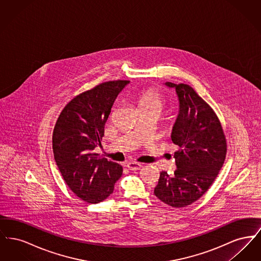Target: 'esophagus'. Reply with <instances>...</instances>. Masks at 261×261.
Wrapping results in <instances>:
<instances>
[{
	"instance_id": "34e87169",
	"label": "esophagus",
	"mask_w": 261,
	"mask_h": 261,
	"mask_svg": "<svg viewBox=\"0 0 261 261\" xmlns=\"http://www.w3.org/2000/svg\"><path fill=\"white\" fill-rule=\"evenodd\" d=\"M142 166H143V163H139L136 162H127V164H126V167L130 170H139Z\"/></svg>"
}]
</instances>
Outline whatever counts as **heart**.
<instances>
[{"label":"heart","instance_id":"b5f03b06","mask_svg":"<svg viewBox=\"0 0 261 261\" xmlns=\"http://www.w3.org/2000/svg\"><path fill=\"white\" fill-rule=\"evenodd\" d=\"M164 99L162 94L153 89L145 91L139 98L140 109H155L162 111Z\"/></svg>","mask_w":261,"mask_h":261}]
</instances>
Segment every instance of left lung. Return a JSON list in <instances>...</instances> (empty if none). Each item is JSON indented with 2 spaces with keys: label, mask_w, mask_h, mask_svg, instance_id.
<instances>
[{
  "label": "left lung",
  "mask_w": 261,
  "mask_h": 261,
  "mask_svg": "<svg viewBox=\"0 0 261 261\" xmlns=\"http://www.w3.org/2000/svg\"><path fill=\"white\" fill-rule=\"evenodd\" d=\"M165 85L175 89L179 100L171 140L180 149L174 154V175L161 172L154 195L170 206L184 207L210 189L223 165L227 143L217 115L193 88Z\"/></svg>",
  "instance_id": "1"
}]
</instances>
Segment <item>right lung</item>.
<instances>
[{
  "mask_svg": "<svg viewBox=\"0 0 261 261\" xmlns=\"http://www.w3.org/2000/svg\"><path fill=\"white\" fill-rule=\"evenodd\" d=\"M128 80L99 84L71 99L62 110L53 133L55 161L75 195L99 203L112 195L122 166L93 150L100 145L114 100Z\"/></svg>",
  "mask_w": 261,
  "mask_h": 261,
  "instance_id": "1",
  "label": "right lung"
}]
</instances>
